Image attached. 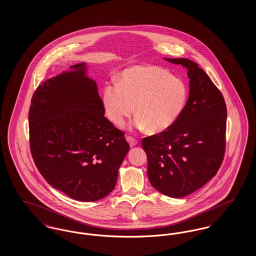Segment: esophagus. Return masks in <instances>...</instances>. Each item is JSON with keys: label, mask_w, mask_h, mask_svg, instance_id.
<instances>
[{"label": "esophagus", "mask_w": 256, "mask_h": 256, "mask_svg": "<svg viewBox=\"0 0 256 256\" xmlns=\"http://www.w3.org/2000/svg\"><path fill=\"white\" fill-rule=\"evenodd\" d=\"M126 141L128 142V144H130V146H134L137 145V140L134 138V137H132V136H128L126 137Z\"/></svg>", "instance_id": "esophagus-1"}]
</instances>
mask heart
I'll return each mask as SVG.
<instances>
[{
    "label": "heart",
    "instance_id": "obj_1",
    "mask_svg": "<svg viewBox=\"0 0 256 256\" xmlns=\"http://www.w3.org/2000/svg\"><path fill=\"white\" fill-rule=\"evenodd\" d=\"M186 102L187 88L182 80L158 66L126 69L118 84L106 86L102 94V104L111 122L122 126L136 106V126L152 134L169 130Z\"/></svg>",
    "mask_w": 256,
    "mask_h": 256
}]
</instances>
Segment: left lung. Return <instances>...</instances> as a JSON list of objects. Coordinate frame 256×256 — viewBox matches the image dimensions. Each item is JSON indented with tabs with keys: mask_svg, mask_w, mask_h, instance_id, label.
Returning <instances> with one entry per match:
<instances>
[{
	"mask_svg": "<svg viewBox=\"0 0 256 256\" xmlns=\"http://www.w3.org/2000/svg\"><path fill=\"white\" fill-rule=\"evenodd\" d=\"M187 69L189 98L176 122L142 140L150 182L160 193L182 198L220 169L226 146V106L219 89L194 61L164 58Z\"/></svg>",
	"mask_w": 256,
	"mask_h": 256,
	"instance_id": "left-lung-1",
	"label": "left lung"
}]
</instances>
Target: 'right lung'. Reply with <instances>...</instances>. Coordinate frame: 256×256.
<instances>
[{"label":"right lung","mask_w":256,"mask_h":256,"mask_svg":"<svg viewBox=\"0 0 256 256\" xmlns=\"http://www.w3.org/2000/svg\"><path fill=\"white\" fill-rule=\"evenodd\" d=\"M97 84L86 63L37 87L28 112L30 152L50 185L80 202L114 189L128 152L124 134L104 116Z\"/></svg>","instance_id":"1"}]
</instances>
